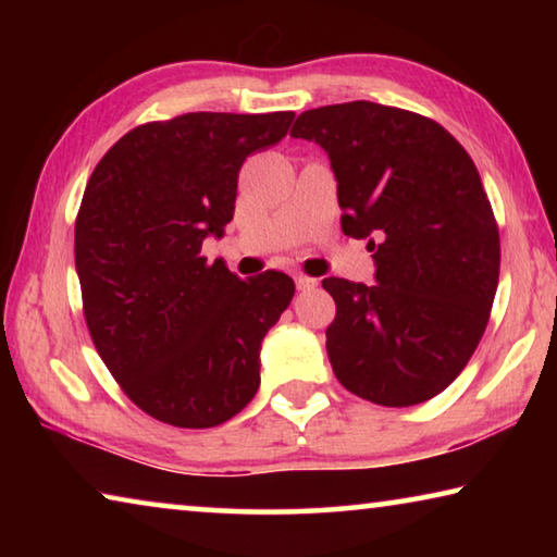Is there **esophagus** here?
<instances>
[{
  "label": "esophagus",
  "instance_id": "1",
  "mask_svg": "<svg viewBox=\"0 0 557 557\" xmlns=\"http://www.w3.org/2000/svg\"><path fill=\"white\" fill-rule=\"evenodd\" d=\"M317 282L319 280H314V277H307V275H295V285H297V289H312V287H317Z\"/></svg>",
  "mask_w": 557,
  "mask_h": 557
}]
</instances>
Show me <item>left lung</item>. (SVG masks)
Listing matches in <instances>:
<instances>
[{
	"label": "left lung",
	"mask_w": 557,
	"mask_h": 557,
	"mask_svg": "<svg viewBox=\"0 0 557 557\" xmlns=\"http://www.w3.org/2000/svg\"><path fill=\"white\" fill-rule=\"evenodd\" d=\"M292 137L332 159L342 228L366 238L375 285L326 277V351L346 391L385 408L435 398L482 342L502 265L492 203L440 122L369 100L301 112Z\"/></svg>",
	"instance_id": "left-lung-1"
}]
</instances>
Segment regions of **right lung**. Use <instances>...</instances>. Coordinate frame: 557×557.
Here are the masks:
<instances>
[{
  "label": "right lung",
  "instance_id": "right-lung-1",
  "mask_svg": "<svg viewBox=\"0 0 557 557\" xmlns=\"http://www.w3.org/2000/svg\"><path fill=\"white\" fill-rule=\"evenodd\" d=\"M295 112H188L112 145L75 215V270L92 344L149 418L203 430L260 385V344L295 295L285 272L240 280L201 256L233 219L245 159Z\"/></svg>",
  "mask_w": 557,
  "mask_h": 557
}]
</instances>
